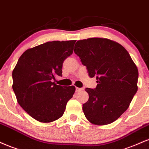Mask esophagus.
Masks as SVG:
<instances>
[{
	"mask_svg": "<svg viewBox=\"0 0 149 149\" xmlns=\"http://www.w3.org/2000/svg\"><path fill=\"white\" fill-rule=\"evenodd\" d=\"M83 91V88H77V87H76V92H77V93L80 92V91Z\"/></svg>",
	"mask_w": 149,
	"mask_h": 149,
	"instance_id": "34e87169",
	"label": "esophagus"
}]
</instances>
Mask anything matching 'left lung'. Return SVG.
<instances>
[{
  "label": "left lung",
  "mask_w": 149,
  "mask_h": 149,
  "mask_svg": "<svg viewBox=\"0 0 149 149\" xmlns=\"http://www.w3.org/2000/svg\"><path fill=\"white\" fill-rule=\"evenodd\" d=\"M74 52L90 77L97 79L95 88L85 89L89 95L82 107L86 118L97 125L113 123L126 111L137 91V66L122 45L106 38L79 40Z\"/></svg>",
  "instance_id": "1"
}]
</instances>
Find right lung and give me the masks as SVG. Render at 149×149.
<instances>
[{"mask_svg":"<svg viewBox=\"0 0 149 149\" xmlns=\"http://www.w3.org/2000/svg\"><path fill=\"white\" fill-rule=\"evenodd\" d=\"M76 40L47 42L24 52L12 72L17 102L32 118L50 123L63 114L75 87L62 86L53 81L62 77L65 59L73 53Z\"/></svg>","mask_w":149,"mask_h":149,"instance_id":"add662e5","label":"right lung"}]
</instances>
